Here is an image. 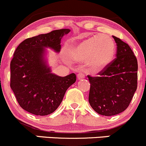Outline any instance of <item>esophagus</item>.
I'll use <instances>...</instances> for the list:
<instances>
[{
    "label": "esophagus",
    "mask_w": 146,
    "mask_h": 146,
    "mask_svg": "<svg viewBox=\"0 0 146 146\" xmlns=\"http://www.w3.org/2000/svg\"><path fill=\"white\" fill-rule=\"evenodd\" d=\"M85 74L84 72H79V74H77V78L78 79H84L85 78Z\"/></svg>",
    "instance_id": "esophagus-1"
}]
</instances>
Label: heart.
I'll return each instance as SVG.
<instances>
[{
    "label": "heart",
    "mask_w": 146,
    "mask_h": 146,
    "mask_svg": "<svg viewBox=\"0 0 146 146\" xmlns=\"http://www.w3.org/2000/svg\"><path fill=\"white\" fill-rule=\"evenodd\" d=\"M115 52V44L108 35L90 37L74 45L70 50V57L74 61H88L96 70L104 68L112 60Z\"/></svg>",
    "instance_id": "b5f03b06"
}]
</instances>
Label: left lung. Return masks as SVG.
Instances as JSON below:
<instances>
[{"mask_svg": "<svg viewBox=\"0 0 146 146\" xmlns=\"http://www.w3.org/2000/svg\"><path fill=\"white\" fill-rule=\"evenodd\" d=\"M116 56L97 76L88 75V102L99 115L112 116L125 110L137 88L138 62L127 43L114 36Z\"/></svg>", "mask_w": 146, "mask_h": 146, "instance_id": "1", "label": "left lung"}]
</instances>
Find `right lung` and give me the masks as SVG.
Instances as JSON below:
<instances>
[{"label":"right lung","instance_id":"right-lung-1","mask_svg":"<svg viewBox=\"0 0 146 146\" xmlns=\"http://www.w3.org/2000/svg\"><path fill=\"white\" fill-rule=\"evenodd\" d=\"M70 31L62 29L27 38L15 51L10 62V88L19 106L33 115L52 113L76 82L74 73L64 77L50 73L43 60L44 48L59 52L61 38Z\"/></svg>","mask_w":146,"mask_h":146}]
</instances>
